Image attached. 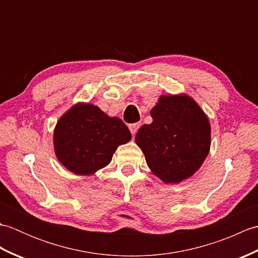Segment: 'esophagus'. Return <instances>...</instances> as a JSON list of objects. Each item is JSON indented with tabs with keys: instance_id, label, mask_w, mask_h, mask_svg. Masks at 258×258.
Masks as SVG:
<instances>
[{
	"instance_id": "esophagus-1",
	"label": "esophagus",
	"mask_w": 258,
	"mask_h": 258,
	"mask_svg": "<svg viewBox=\"0 0 258 258\" xmlns=\"http://www.w3.org/2000/svg\"><path fill=\"white\" fill-rule=\"evenodd\" d=\"M141 124L140 123H134V124H130L128 125V128L131 131V133H132V135H135L136 132H138V130L140 128Z\"/></svg>"
}]
</instances>
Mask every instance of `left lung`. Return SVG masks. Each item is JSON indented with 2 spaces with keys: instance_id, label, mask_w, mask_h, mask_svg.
<instances>
[{
  "instance_id": "8db88e82",
  "label": "left lung",
  "mask_w": 258,
  "mask_h": 258,
  "mask_svg": "<svg viewBox=\"0 0 258 258\" xmlns=\"http://www.w3.org/2000/svg\"><path fill=\"white\" fill-rule=\"evenodd\" d=\"M153 122L141 126L135 142L147 166L165 184H178L199 171L211 149V123L193 97L168 94L151 109Z\"/></svg>"
}]
</instances>
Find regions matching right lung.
I'll return each instance as SVG.
<instances>
[{
    "label": "right lung",
    "instance_id": "1",
    "mask_svg": "<svg viewBox=\"0 0 258 258\" xmlns=\"http://www.w3.org/2000/svg\"><path fill=\"white\" fill-rule=\"evenodd\" d=\"M132 135L123 120L91 103L79 102L58 118L53 133L57 161L75 175L91 176L107 166Z\"/></svg>",
    "mask_w": 258,
    "mask_h": 258
}]
</instances>
